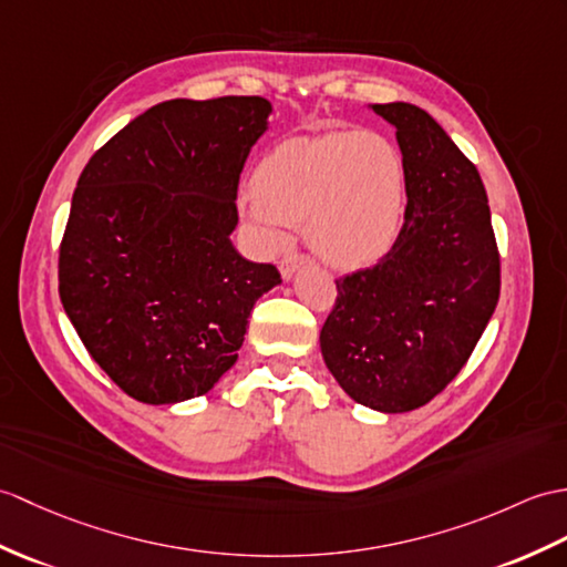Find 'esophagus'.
<instances>
[{"label": "esophagus", "instance_id": "1", "mask_svg": "<svg viewBox=\"0 0 567 567\" xmlns=\"http://www.w3.org/2000/svg\"><path fill=\"white\" fill-rule=\"evenodd\" d=\"M305 262H309V256H307V254H287V256L280 260L282 278H285V280L292 278L295 270H297L299 266H305Z\"/></svg>", "mask_w": 567, "mask_h": 567}]
</instances>
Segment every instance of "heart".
<instances>
[{"mask_svg": "<svg viewBox=\"0 0 567 567\" xmlns=\"http://www.w3.org/2000/svg\"><path fill=\"white\" fill-rule=\"evenodd\" d=\"M403 200L399 152L379 135L338 130L287 140L262 156L244 213L268 241L282 239V224H305L316 254L358 268L396 241Z\"/></svg>", "mask_w": 567, "mask_h": 567, "instance_id": "1", "label": "heart"}]
</instances>
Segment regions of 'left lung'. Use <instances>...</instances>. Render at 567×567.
Instances as JSON below:
<instances>
[{
    "label": "left lung",
    "instance_id": "obj_1",
    "mask_svg": "<svg viewBox=\"0 0 567 567\" xmlns=\"http://www.w3.org/2000/svg\"><path fill=\"white\" fill-rule=\"evenodd\" d=\"M372 109L396 127L405 221L377 266L336 280L319 340L350 399L405 413L468 362L499 299V251L478 168L440 123L413 103Z\"/></svg>",
    "mask_w": 567,
    "mask_h": 567
}]
</instances>
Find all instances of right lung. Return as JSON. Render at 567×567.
Instances as JSON below:
<instances>
[{
	"mask_svg": "<svg viewBox=\"0 0 567 567\" xmlns=\"http://www.w3.org/2000/svg\"><path fill=\"white\" fill-rule=\"evenodd\" d=\"M270 103L174 99L127 123L76 181L60 241V299L91 358L127 396H203L239 358L272 262L229 241L236 193Z\"/></svg>",
	"mask_w": 567,
	"mask_h": 567,
	"instance_id": "add662e5",
	"label": "right lung"
}]
</instances>
